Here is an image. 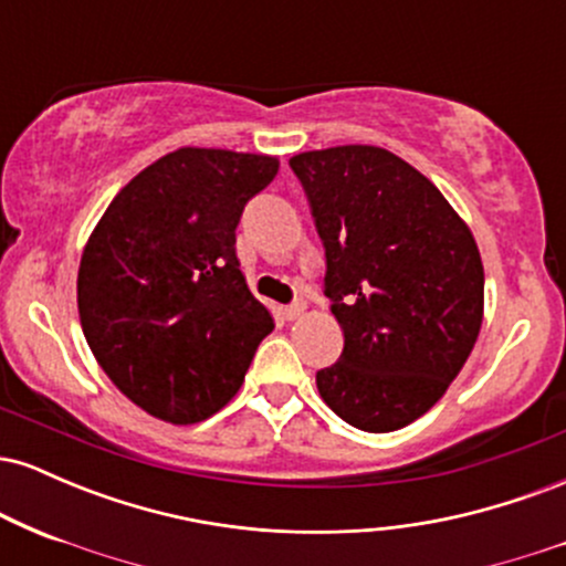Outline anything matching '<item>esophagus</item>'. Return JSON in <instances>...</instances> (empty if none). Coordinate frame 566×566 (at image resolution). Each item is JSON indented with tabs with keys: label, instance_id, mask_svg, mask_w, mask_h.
Returning a JSON list of instances; mask_svg holds the SVG:
<instances>
[{
	"label": "esophagus",
	"instance_id": "1",
	"mask_svg": "<svg viewBox=\"0 0 566 566\" xmlns=\"http://www.w3.org/2000/svg\"><path fill=\"white\" fill-rule=\"evenodd\" d=\"M282 314H284V319H287V322L301 319V316L305 314V303H303V301H297V303H292V305H284Z\"/></svg>",
	"mask_w": 566,
	"mask_h": 566
}]
</instances>
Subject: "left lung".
<instances>
[{"label": "left lung", "instance_id": "left-lung-1", "mask_svg": "<svg viewBox=\"0 0 566 566\" xmlns=\"http://www.w3.org/2000/svg\"><path fill=\"white\" fill-rule=\"evenodd\" d=\"M290 167L314 210L324 292L346 337L316 388L348 426L399 431L447 394L482 329L476 239L439 188L386 148H319Z\"/></svg>", "mask_w": 566, "mask_h": 566}]
</instances>
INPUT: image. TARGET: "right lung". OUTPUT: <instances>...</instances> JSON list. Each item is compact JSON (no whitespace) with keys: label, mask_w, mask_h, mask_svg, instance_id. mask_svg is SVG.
<instances>
[{"label":"right lung","mask_w":566,"mask_h":566,"mask_svg":"<svg viewBox=\"0 0 566 566\" xmlns=\"http://www.w3.org/2000/svg\"><path fill=\"white\" fill-rule=\"evenodd\" d=\"M269 154L186 146L135 175L84 244L76 305L97 365L143 412L191 426L223 409L274 329L237 258Z\"/></svg>","instance_id":"obj_1"}]
</instances>
